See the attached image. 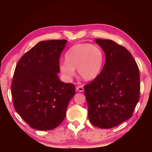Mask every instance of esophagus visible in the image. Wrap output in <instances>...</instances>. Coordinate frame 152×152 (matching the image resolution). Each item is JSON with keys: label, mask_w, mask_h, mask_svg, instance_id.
<instances>
[{"label": "esophagus", "mask_w": 152, "mask_h": 152, "mask_svg": "<svg viewBox=\"0 0 152 152\" xmlns=\"http://www.w3.org/2000/svg\"><path fill=\"white\" fill-rule=\"evenodd\" d=\"M76 89H77V91H79V92H83V91H84V86H77L76 87Z\"/></svg>", "instance_id": "1"}]
</instances>
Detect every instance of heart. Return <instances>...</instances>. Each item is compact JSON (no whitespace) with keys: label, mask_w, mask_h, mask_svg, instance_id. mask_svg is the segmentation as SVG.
I'll use <instances>...</instances> for the list:
<instances>
[{"label":"heart","mask_w":152,"mask_h":152,"mask_svg":"<svg viewBox=\"0 0 152 152\" xmlns=\"http://www.w3.org/2000/svg\"><path fill=\"white\" fill-rule=\"evenodd\" d=\"M66 61L59 65L60 72L67 79H71L77 68L81 77L91 80L96 77L102 68L104 55L99 47L91 43H78L66 52Z\"/></svg>","instance_id":"1"}]
</instances>
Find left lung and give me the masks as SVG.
I'll return each instance as SVG.
<instances>
[{
    "instance_id": "obj_1",
    "label": "left lung",
    "mask_w": 152,
    "mask_h": 152,
    "mask_svg": "<svg viewBox=\"0 0 152 152\" xmlns=\"http://www.w3.org/2000/svg\"><path fill=\"white\" fill-rule=\"evenodd\" d=\"M106 61L99 75L84 86L88 118L97 127H115L129 119L140 98V72L132 54L109 39H96Z\"/></svg>"
}]
</instances>
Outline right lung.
Wrapping results in <instances>:
<instances>
[{
  "label": "right lung",
  "mask_w": 152,
  "mask_h": 152,
  "mask_svg": "<svg viewBox=\"0 0 152 152\" xmlns=\"http://www.w3.org/2000/svg\"><path fill=\"white\" fill-rule=\"evenodd\" d=\"M66 40L39 42L21 57L11 84L14 107L30 127L53 129L63 122L75 93L73 84L61 82L59 58Z\"/></svg>",
  "instance_id": "obj_1"
}]
</instances>
